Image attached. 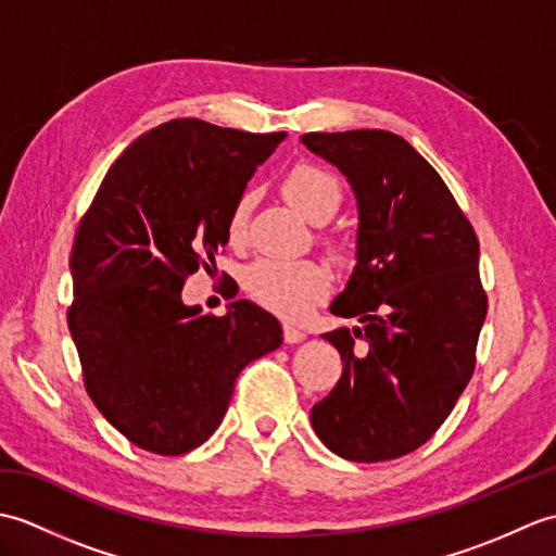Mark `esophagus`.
<instances>
[{"label": "esophagus", "instance_id": "esophagus-1", "mask_svg": "<svg viewBox=\"0 0 556 556\" xmlns=\"http://www.w3.org/2000/svg\"><path fill=\"white\" fill-rule=\"evenodd\" d=\"M303 339H305L303 329L293 327V325H285V341H287V344H301Z\"/></svg>", "mask_w": 556, "mask_h": 556}]
</instances>
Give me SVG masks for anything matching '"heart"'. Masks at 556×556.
<instances>
[{"mask_svg":"<svg viewBox=\"0 0 556 556\" xmlns=\"http://www.w3.org/2000/svg\"><path fill=\"white\" fill-rule=\"evenodd\" d=\"M281 191H285L289 203L313 224L329 222L341 205V186L337 176L313 167V164L293 167ZM248 210H251V195H243L229 219V239L233 243L243 241ZM243 287L248 296L263 308L289 317V320H299V317L311 313L317 301L327 296L329 275L315 260L260 257L245 269Z\"/></svg>","mask_w":556,"mask_h":556,"instance_id":"heart-1","label":"heart"}]
</instances>
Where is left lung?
Listing matches in <instances>:
<instances>
[{"mask_svg":"<svg viewBox=\"0 0 556 556\" xmlns=\"http://www.w3.org/2000/svg\"><path fill=\"white\" fill-rule=\"evenodd\" d=\"M301 143L346 176L358 205L356 267L329 311L361 325L323 334L344 372L313 406V430L341 458H399L430 440L473 375L488 315L478 236L401 136L363 128Z\"/></svg>","mask_w":556,"mask_h":556,"instance_id":"obj_1","label":"left lung"}]
</instances>
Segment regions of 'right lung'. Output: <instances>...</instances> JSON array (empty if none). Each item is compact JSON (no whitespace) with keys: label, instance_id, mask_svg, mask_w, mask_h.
Masks as SVG:
<instances>
[{"label":"right lung","instance_id":"obj_1","mask_svg":"<svg viewBox=\"0 0 556 556\" xmlns=\"http://www.w3.org/2000/svg\"><path fill=\"white\" fill-rule=\"evenodd\" d=\"M287 138L200 119L138 136L116 160L71 248L68 332L92 404L128 442L179 456L203 444L248 363L281 346L251 301L227 315L186 305L188 275L229 243L245 184Z\"/></svg>","mask_w":556,"mask_h":556}]
</instances>
